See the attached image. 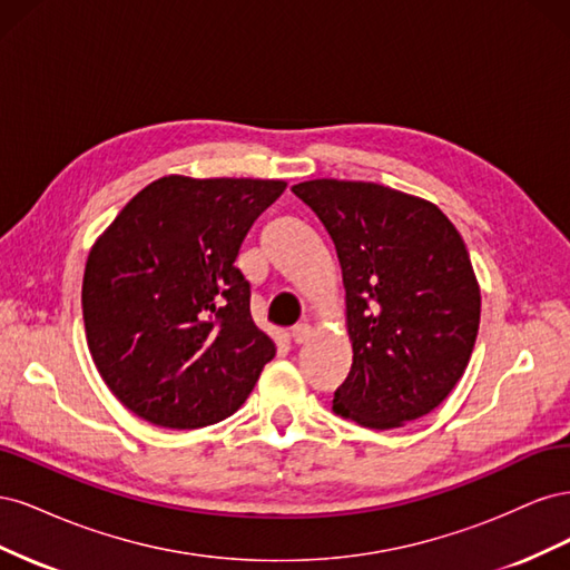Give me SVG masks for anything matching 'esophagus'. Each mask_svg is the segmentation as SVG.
<instances>
[{
  "mask_svg": "<svg viewBox=\"0 0 570 570\" xmlns=\"http://www.w3.org/2000/svg\"><path fill=\"white\" fill-rule=\"evenodd\" d=\"M289 335H292V342H295V344H304L308 340V335H312V325L297 323L295 327H292Z\"/></svg>",
  "mask_w": 570,
  "mask_h": 570,
  "instance_id": "1",
  "label": "esophagus"
}]
</instances>
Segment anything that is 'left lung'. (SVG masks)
I'll list each match as a JSON object with an SVG mask.
<instances>
[{
  "label": "left lung",
  "mask_w": 570,
  "mask_h": 570,
  "mask_svg": "<svg viewBox=\"0 0 570 570\" xmlns=\"http://www.w3.org/2000/svg\"><path fill=\"white\" fill-rule=\"evenodd\" d=\"M333 237L352 371L333 411L371 430L440 406L463 375L480 325V287L454 223L433 202L361 180L292 187Z\"/></svg>",
  "instance_id": "8db88e82"
}]
</instances>
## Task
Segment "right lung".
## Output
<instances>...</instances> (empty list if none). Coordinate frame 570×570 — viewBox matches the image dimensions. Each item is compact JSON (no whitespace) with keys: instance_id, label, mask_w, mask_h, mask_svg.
Returning <instances> with one entry per match:
<instances>
[{"instance_id":"add662e5","label":"right lung","mask_w":570,"mask_h":570,"mask_svg":"<svg viewBox=\"0 0 570 570\" xmlns=\"http://www.w3.org/2000/svg\"><path fill=\"white\" fill-rule=\"evenodd\" d=\"M285 187L166 176L97 237L82 275L85 335L99 375L135 416L193 430L245 404L275 344L252 321L235 258Z\"/></svg>"}]
</instances>
